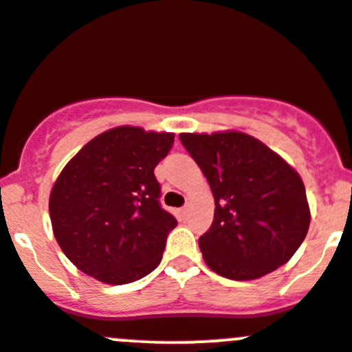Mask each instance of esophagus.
<instances>
[{"mask_svg": "<svg viewBox=\"0 0 352 352\" xmlns=\"http://www.w3.org/2000/svg\"><path fill=\"white\" fill-rule=\"evenodd\" d=\"M187 212H188V207H187V206H186V207H182V209L179 210V214H180V216H182V217H186V216H187Z\"/></svg>", "mask_w": 352, "mask_h": 352, "instance_id": "esophagus-1", "label": "esophagus"}]
</instances>
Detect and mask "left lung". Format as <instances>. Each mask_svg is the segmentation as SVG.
<instances>
[{
  "label": "left lung",
  "instance_id": "1",
  "mask_svg": "<svg viewBox=\"0 0 352 352\" xmlns=\"http://www.w3.org/2000/svg\"><path fill=\"white\" fill-rule=\"evenodd\" d=\"M214 195V221L199 239L206 265L229 280H256L295 254L310 226L297 170L248 133H180Z\"/></svg>",
  "mask_w": 352,
  "mask_h": 352
}]
</instances>
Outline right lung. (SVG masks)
<instances>
[{"instance_id": "right-lung-1", "label": "right lung", "mask_w": 352, "mask_h": 352, "mask_svg": "<svg viewBox=\"0 0 352 352\" xmlns=\"http://www.w3.org/2000/svg\"><path fill=\"white\" fill-rule=\"evenodd\" d=\"M173 133L116 126L94 136L50 190L52 229L65 256L98 282L124 285L162 261L175 217L158 204L155 166Z\"/></svg>"}]
</instances>
